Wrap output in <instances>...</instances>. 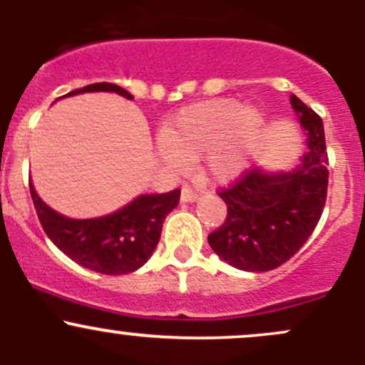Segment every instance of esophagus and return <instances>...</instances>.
Masks as SVG:
<instances>
[{"instance_id": "34e87169", "label": "esophagus", "mask_w": 365, "mask_h": 365, "mask_svg": "<svg viewBox=\"0 0 365 365\" xmlns=\"http://www.w3.org/2000/svg\"><path fill=\"white\" fill-rule=\"evenodd\" d=\"M197 200V192L194 189H190L189 185H185L182 189V201H185V203H192V201Z\"/></svg>"}]
</instances>
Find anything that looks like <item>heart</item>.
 Returning a JSON list of instances; mask_svg holds the SVG:
<instances>
[{"label": "heart", "mask_w": 365, "mask_h": 365, "mask_svg": "<svg viewBox=\"0 0 365 365\" xmlns=\"http://www.w3.org/2000/svg\"><path fill=\"white\" fill-rule=\"evenodd\" d=\"M263 114L235 98H213L182 109L162 128L160 155L182 169L203 155V169L215 182L240 175L263 134Z\"/></svg>", "instance_id": "obj_1"}]
</instances>
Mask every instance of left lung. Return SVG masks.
Listing matches in <instances>:
<instances>
[{"label": "left lung", "mask_w": 365, "mask_h": 365, "mask_svg": "<svg viewBox=\"0 0 365 365\" xmlns=\"http://www.w3.org/2000/svg\"><path fill=\"white\" fill-rule=\"evenodd\" d=\"M307 130L309 152L292 173L245 169L217 194L227 206L220 227L208 235L217 256L235 268L268 272L300 251L323 213L329 189V155L319 114L292 95Z\"/></svg>", "instance_id": "8db88e82"}]
</instances>
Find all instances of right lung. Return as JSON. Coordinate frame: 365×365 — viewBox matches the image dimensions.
<instances>
[{
	"label": "right lung",
	"instance_id": "obj_1",
	"mask_svg": "<svg viewBox=\"0 0 365 365\" xmlns=\"http://www.w3.org/2000/svg\"><path fill=\"white\" fill-rule=\"evenodd\" d=\"M86 91H114L128 101L134 98L127 90L113 83L88 84L63 97ZM29 192L40 224L51 242L81 267L106 275L130 274L143 267L159 244L165 215L180 201V189L165 194H146L111 215L77 220L49 208L31 183Z\"/></svg>",
	"mask_w": 365,
	"mask_h": 365
}]
</instances>
